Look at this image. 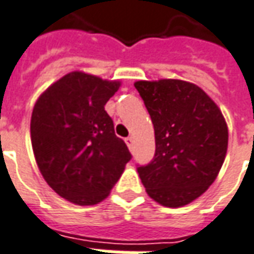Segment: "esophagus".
<instances>
[{
	"label": "esophagus",
	"instance_id": "esophagus-1",
	"mask_svg": "<svg viewBox=\"0 0 254 254\" xmlns=\"http://www.w3.org/2000/svg\"><path fill=\"white\" fill-rule=\"evenodd\" d=\"M126 143H127L128 149H132V146H134V138H132V136H128V138H126Z\"/></svg>",
	"mask_w": 254,
	"mask_h": 254
}]
</instances>
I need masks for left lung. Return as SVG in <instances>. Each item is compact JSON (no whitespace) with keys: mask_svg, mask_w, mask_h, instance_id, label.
I'll list each match as a JSON object with an SVG mask.
<instances>
[{"mask_svg":"<svg viewBox=\"0 0 254 254\" xmlns=\"http://www.w3.org/2000/svg\"><path fill=\"white\" fill-rule=\"evenodd\" d=\"M152 119L156 153L138 174L149 197L163 206L193 202L215 182L228 145L222 111L197 84L179 79L138 80Z\"/></svg>","mask_w":254,"mask_h":254,"instance_id":"8db88e82","label":"left lung"}]
</instances>
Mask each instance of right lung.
Returning a JSON list of instances; mask_svg holds the SVG:
<instances>
[{
  "mask_svg": "<svg viewBox=\"0 0 254 254\" xmlns=\"http://www.w3.org/2000/svg\"><path fill=\"white\" fill-rule=\"evenodd\" d=\"M120 84L73 71L49 86L34 105L30 131L38 168L50 188L72 204L107 198L131 160L105 111Z\"/></svg>",
  "mask_w": 254,
  "mask_h": 254,
  "instance_id": "1",
  "label": "right lung"
}]
</instances>
